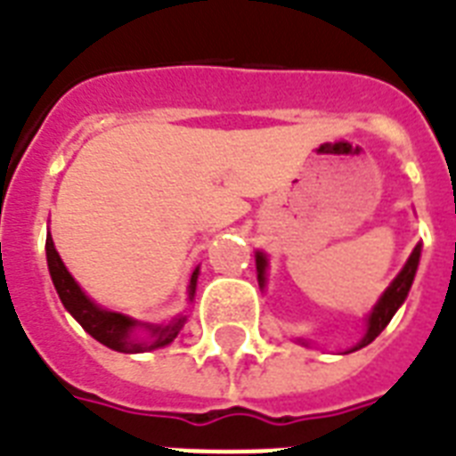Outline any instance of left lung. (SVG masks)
<instances>
[{"mask_svg": "<svg viewBox=\"0 0 456 456\" xmlns=\"http://www.w3.org/2000/svg\"><path fill=\"white\" fill-rule=\"evenodd\" d=\"M419 257H421V243H417V248L411 250L410 260L404 263L403 272H400V274L393 279V284L386 289V293H383L381 298H379V303L374 305V310H371V314H369V319H367V333H364V338H362L360 343L353 347V350H360V347L369 346V343H371V340H374L376 336H379V333L386 329V326H388V322L393 319V314L397 312V307L404 303L407 293H410L411 281H414V274H417ZM256 267H257V281H260V286H265L267 257H265L263 253H256ZM353 350H350V353H353Z\"/></svg>", "mask_w": 456, "mask_h": 456, "instance_id": "1", "label": "left lung"}]
</instances>
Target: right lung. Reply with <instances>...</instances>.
<instances>
[{
    "label": "right lung",
    "mask_w": 456,
    "mask_h": 456,
    "mask_svg": "<svg viewBox=\"0 0 456 456\" xmlns=\"http://www.w3.org/2000/svg\"><path fill=\"white\" fill-rule=\"evenodd\" d=\"M46 265H49V274H52V281L56 286V293H59L63 307L80 322L82 329L92 338H96L99 343L110 347V350H118V353H149V350H156V347L172 343V340L177 338L179 329L184 326L186 317L172 319L170 324L165 326H153L142 324L137 319L120 314V312L103 310L96 303H92L80 286H77V281L70 277V272L66 270V265H63L61 256L53 248L52 234H46ZM196 281H199V270H193L191 274L189 300L196 293ZM134 328H146L150 331V338L139 339L134 337Z\"/></svg>",
    "instance_id": "1"
}]
</instances>
